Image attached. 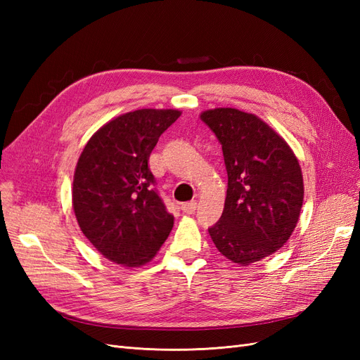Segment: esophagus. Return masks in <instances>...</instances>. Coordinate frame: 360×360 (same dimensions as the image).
I'll return each instance as SVG.
<instances>
[{
  "mask_svg": "<svg viewBox=\"0 0 360 360\" xmlns=\"http://www.w3.org/2000/svg\"><path fill=\"white\" fill-rule=\"evenodd\" d=\"M181 210L184 213H193L195 210H197V201H188L181 204Z\"/></svg>",
  "mask_w": 360,
  "mask_h": 360,
  "instance_id": "34e87169",
  "label": "esophagus"
}]
</instances>
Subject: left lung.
Here are the masks:
<instances>
[{
    "mask_svg": "<svg viewBox=\"0 0 360 360\" xmlns=\"http://www.w3.org/2000/svg\"><path fill=\"white\" fill-rule=\"evenodd\" d=\"M201 120L219 139L228 174L224 212L209 234L224 257L248 266L276 252L296 228L302 169L285 141L254 114L216 108Z\"/></svg>",
    "mask_w": 360,
    "mask_h": 360,
    "instance_id": "1",
    "label": "left lung"
}]
</instances>
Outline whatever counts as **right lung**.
<instances>
[{"instance_id":"add662e5","label":"right lung","mask_w":360,"mask_h":360,"mask_svg":"<svg viewBox=\"0 0 360 360\" xmlns=\"http://www.w3.org/2000/svg\"><path fill=\"white\" fill-rule=\"evenodd\" d=\"M180 114H123L97 130L82 150L73 177L75 216L84 236L112 263H148L172 230L174 216L155 188L148 158Z\"/></svg>"}]
</instances>
